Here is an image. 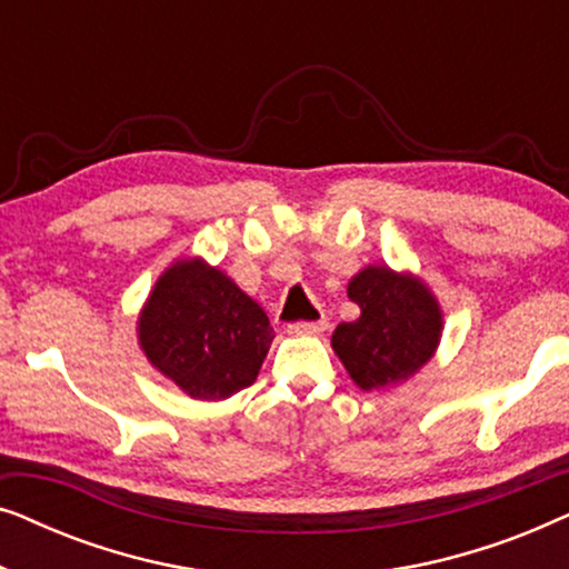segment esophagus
Here are the masks:
<instances>
[{"label": "esophagus", "mask_w": 569, "mask_h": 569, "mask_svg": "<svg viewBox=\"0 0 569 569\" xmlns=\"http://www.w3.org/2000/svg\"><path fill=\"white\" fill-rule=\"evenodd\" d=\"M326 318H321V321H295L290 323V333H295V337H316V333H323L326 331Z\"/></svg>", "instance_id": "34e87169"}]
</instances>
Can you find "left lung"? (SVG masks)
Instances as JSON below:
<instances>
[{
    "mask_svg": "<svg viewBox=\"0 0 569 569\" xmlns=\"http://www.w3.org/2000/svg\"><path fill=\"white\" fill-rule=\"evenodd\" d=\"M347 292L362 313L337 326L331 347L362 391L401 383L430 360L442 321L438 302L419 279L368 267Z\"/></svg>",
    "mask_w": 569,
    "mask_h": 569,
    "instance_id": "obj_1",
    "label": "left lung"
}]
</instances>
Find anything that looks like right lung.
<instances>
[{"instance_id":"obj_1","label":"right lung","mask_w":569,"mask_h":569,"mask_svg":"<svg viewBox=\"0 0 569 569\" xmlns=\"http://www.w3.org/2000/svg\"><path fill=\"white\" fill-rule=\"evenodd\" d=\"M274 329L236 282L181 261L154 284L139 318L144 355L191 399L220 401L259 376Z\"/></svg>"}]
</instances>
